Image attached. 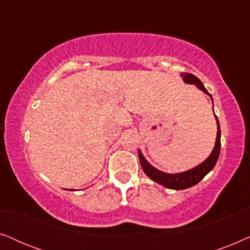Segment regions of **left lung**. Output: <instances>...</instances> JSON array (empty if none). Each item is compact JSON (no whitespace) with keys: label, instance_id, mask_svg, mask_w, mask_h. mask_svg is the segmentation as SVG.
Listing matches in <instances>:
<instances>
[{"label":"left lung","instance_id":"1","mask_svg":"<svg viewBox=\"0 0 250 250\" xmlns=\"http://www.w3.org/2000/svg\"><path fill=\"white\" fill-rule=\"evenodd\" d=\"M181 77L183 78L184 83L196 85L200 91H203L204 93L209 95L211 101H213V98H211V95L208 93V91L205 88L204 84L201 83L199 78L196 77L192 74H188V73H182L181 74ZM215 119H216V124H217L216 141H215L214 149L211 150L210 155L207 157V159H205L203 163L199 164V165H197L196 167H193V168L186 170V172L170 174V173L163 172V170L153 167L151 164L145 158V156L142 155L141 150L139 149L140 164H141L142 169L143 172L146 173V175L148 176L149 179L155 181V182L162 184L163 187L167 188V189H173V190H184V189H188V188L196 186L197 183H199L200 181L214 168L215 164H216L218 159V156H220L221 128H220V123H218V119L216 116H215Z\"/></svg>","mask_w":250,"mask_h":250}]
</instances>
